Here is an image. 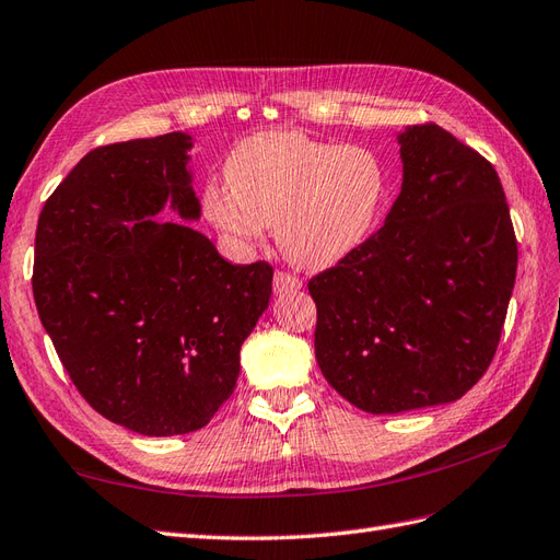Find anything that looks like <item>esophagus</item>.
Listing matches in <instances>:
<instances>
[{
  "mask_svg": "<svg viewBox=\"0 0 560 560\" xmlns=\"http://www.w3.org/2000/svg\"><path fill=\"white\" fill-rule=\"evenodd\" d=\"M302 289L300 277L291 275V271H277L275 275V293L283 295V293H295Z\"/></svg>",
  "mask_w": 560,
  "mask_h": 560,
  "instance_id": "1",
  "label": "esophagus"
}]
</instances>
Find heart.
<instances>
[{"instance_id":"heart-1","label":"heart","mask_w":560,"mask_h":560,"mask_svg":"<svg viewBox=\"0 0 560 560\" xmlns=\"http://www.w3.org/2000/svg\"><path fill=\"white\" fill-rule=\"evenodd\" d=\"M226 187L209 185L203 215L244 246L275 225L277 244L300 267L324 269L354 253L387 201V166L363 145L295 131L255 133L230 152Z\"/></svg>"}]
</instances>
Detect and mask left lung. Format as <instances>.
Here are the masks:
<instances>
[{"label":"left lung","mask_w":560,"mask_h":560,"mask_svg":"<svg viewBox=\"0 0 560 560\" xmlns=\"http://www.w3.org/2000/svg\"><path fill=\"white\" fill-rule=\"evenodd\" d=\"M398 142L404 185L385 225L307 283L318 369L373 415L457 401L483 377L518 265L488 159L436 124Z\"/></svg>","instance_id":"8db88e82"}]
</instances>
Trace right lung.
I'll use <instances>...</instances> for the list:
<instances>
[{
    "label": "right lung",
    "mask_w": 560,
    "mask_h": 560,
    "mask_svg": "<svg viewBox=\"0 0 560 560\" xmlns=\"http://www.w3.org/2000/svg\"><path fill=\"white\" fill-rule=\"evenodd\" d=\"M189 136L91 150L37 222L42 326L86 404L142 436L211 422L238 377V349L269 305L275 269L232 265L183 222L199 218Z\"/></svg>",
    "instance_id": "right-lung-1"
}]
</instances>
